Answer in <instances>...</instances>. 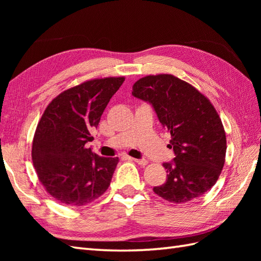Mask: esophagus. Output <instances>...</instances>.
<instances>
[{
    "label": "esophagus",
    "mask_w": 261,
    "mask_h": 261,
    "mask_svg": "<svg viewBox=\"0 0 261 261\" xmlns=\"http://www.w3.org/2000/svg\"><path fill=\"white\" fill-rule=\"evenodd\" d=\"M135 163H137L138 165L140 166H146L148 164V160L147 159H134Z\"/></svg>",
    "instance_id": "esophagus-1"
}]
</instances>
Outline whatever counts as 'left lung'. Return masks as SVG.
<instances>
[{
    "mask_svg": "<svg viewBox=\"0 0 261 261\" xmlns=\"http://www.w3.org/2000/svg\"><path fill=\"white\" fill-rule=\"evenodd\" d=\"M132 95L152 105L171 136L175 158L163 164L167 179L153 192L175 204L201 197L219 179L225 162V131L213 104L171 74L142 77L132 86Z\"/></svg>",
    "mask_w": 261,
    "mask_h": 261,
    "instance_id": "left-lung-1",
    "label": "left lung"
}]
</instances>
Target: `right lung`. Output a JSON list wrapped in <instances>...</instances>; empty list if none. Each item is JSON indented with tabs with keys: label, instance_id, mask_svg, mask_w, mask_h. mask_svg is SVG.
<instances>
[{
	"label": "right lung",
	"instance_id": "obj_1",
	"mask_svg": "<svg viewBox=\"0 0 261 261\" xmlns=\"http://www.w3.org/2000/svg\"><path fill=\"white\" fill-rule=\"evenodd\" d=\"M124 77L86 81L59 94L48 104L32 141V162L49 195L81 207L102 196L119 158L94 153L87 142Z\"/></svg>",
	"mask_w": 261,
	"mask_h": 261
}]
</instances>
